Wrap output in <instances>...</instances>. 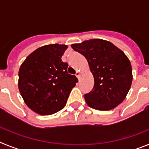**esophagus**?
I'll return each instance as SVG.
<instances>
[{
    "mask_svg": "<svg viewBox=\"0 0 149 149\" xmlns=\"http://www.w3.org/2000/svg\"><path fill=\"white\" fill-rule=\"evenodd\" d=\"M75 75H76V77H77V78H79V77H80V72H79L78 71H77V72H76Z\"/></svg>",
    "mask_w": 149,
    "mask_h": 149,
    "instance_id": "esophagus-1",
    "label": "esophagus"
}]
</instances>
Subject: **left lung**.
Segmentation results:
<instances>
[{
  "mask_svg": "<svg viewBox=\"0 0 149 149\" xmlns=\"http://www.w3.org/2000/svg\"><path fill=\"white\" fill-rule=\"evenodd\" d=\"M72 47L86 57L94 77L93 90L84 95L86 104L95 110H109L122 103L132 83V68L126 55L103 39L84 41Z\"/></svg>",
  "mask_w": 149,
  "mask_h": 149,
  "instance_id": "1",
  "label": "left lung"
}]
</instances>
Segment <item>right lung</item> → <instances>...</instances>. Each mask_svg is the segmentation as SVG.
Returning <instances> with one entry per match:
<instances>
[{"mask_svg": "<svg viewBox=\"0 0 149 149\" xmlns=\"http://www.w3.org/2000/svg\"><path fill=\"white\" fill-rule=\"evenodd\" d=\"M67 45L52 44L38 48L22 64L18 88L26 104L40 115H51L66 104L72 89L78 82L67 72L61 57Z\"/></svg>", "mask_w": 149, "mask_h": 149, "instance_id": "add662e5", "label": "right lung"}]
</instances>
